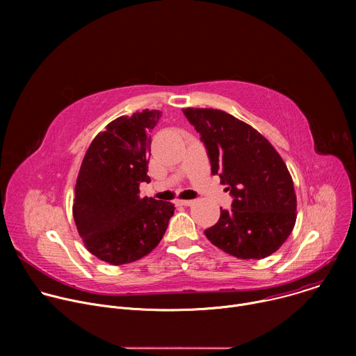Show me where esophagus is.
<instances>
[{
  "label": "esophagus",
  "mask_w": 356,
  "mask_h": 356,
  "mask_svg": "<svg viewBox=\"0 0 356 356\" xmlns=\"http://www.w3.org/2000/svg\"><path fill=\"white\" fill-rule=\"evenodd\" d=\"M176 202H177V204H180V206H191L194 201L193 200H177Z\"/></svg>",
  "instance_id": "34e87169"
}]
</instances>
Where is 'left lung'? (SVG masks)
<instances>
[{"label":"left lung","mask_w":356,"mask_h":356,"mask_svg":"<svg viewBox=\"0 0 356 356\" xmlns=\"http://www.w3.org/2000/svg\"><path fill=\"white\" fill-rule=\"evenodd\" d=\"M225 191L231 210L204 231L217 248L239 259H264L276 252L296 224L291 176L270 142L250 125L221 110L186 108Z\"/></svg>","instance_id":"obj_1"}]
</instances>
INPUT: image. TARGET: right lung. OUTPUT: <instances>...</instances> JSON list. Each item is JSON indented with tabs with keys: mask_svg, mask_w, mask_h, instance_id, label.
<instances>
[{
	"mask_svg": "<svg viewBox=\"0 0 356 356\" xmlns=\"http://www.w3.org/2000/svg\"><path fill=\"white\" fill-rule=\"evenodd\" d=\"M162 111L120 117L86 152L74 188L73 217L86 248L111 265L138 261L163 238L175 206L139 195L149 183L150 132Z\"/></svg>",
	"mask_w": 356,
	"mask_h": 356,
	"instance_id": "obj_1",
	"label": "right lung"
}]
</instances>
